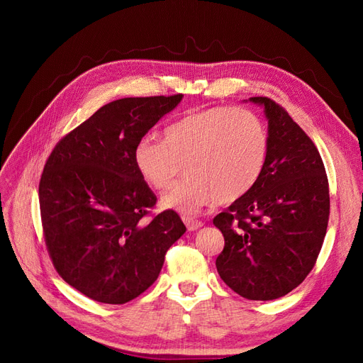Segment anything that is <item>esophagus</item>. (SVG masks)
<instances>
[{"label": "esophagus", "mask_w": 363, "mask_h": 363, "mask_svg": "<svg viewBox=\"0 0 363 363\" xmlns=\"http://www.w3.org/2000/svg\"><path fill=\"white\" fill-rule=\"evenodd\" d=\"M183 223L186 224V227H188V230H191V232H194V230H199L200 227H203V223L200 221V219H196L194 216H183Z\"/></svg>", "instance_id": "1"}]
</instances>
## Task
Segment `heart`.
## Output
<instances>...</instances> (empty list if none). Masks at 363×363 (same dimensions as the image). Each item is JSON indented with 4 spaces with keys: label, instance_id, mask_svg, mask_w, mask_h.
I'll return each mask as SVG.
<instances>
[{
    "label": "heart",
    "instance_id": "heart-1",
    "mask_svg": "<svg viewBox=\"0 0 363 363\" xmlns=\"http://www.w3.org/2000/svg\"><path fill=\"white\" fill-rule=\"evenodd\" d=\"M267 127L247 108L212 107L194 111L163 130V140L142 139L133 160L152 189L163 191L184 169L186 177L162 196L160 206L184 215L215 201L245 195L265 168Z\"/></svg>",
    "mask_w": 363,
    "mask_h": 363
}]
</instances>
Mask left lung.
<instances>
[{"label":"left lung","instance_id":"8db88e82","mask_svg":"<svg viewBox=\"0 0 363 363\" xmlns=\"http://www.w3.org/2000/svg\"><path fill=\"white\" fill-rule=\"evenodd\" d=\"M268 119L269 148L256 184L213 218L224 235L216 269L248 300H276L307 277L330 215L328 180L312 139L276 101L252 96Z\"/></svg>","mask_w":363,"mask_h":363}]
</instances>
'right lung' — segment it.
I'll return each instance as SVG.
<instances>
[{"instance_id":"1","label":"right lung","mask_w":363,"mask_h":363,"mask_svg":"<svg viewBox=\"0 0 363 363\" xmlns=\"http://www.w3.org/2000/svg\"><path fill=\"white\" fill-rule=\"evenodd\" d=\"M183 95L121 98L62 138L43 168L39 204L48 255L59 276L91 300L124 304L159 277L169 247L186 232L140 177L133 151Z\"/></svg>"}]
</instances>
